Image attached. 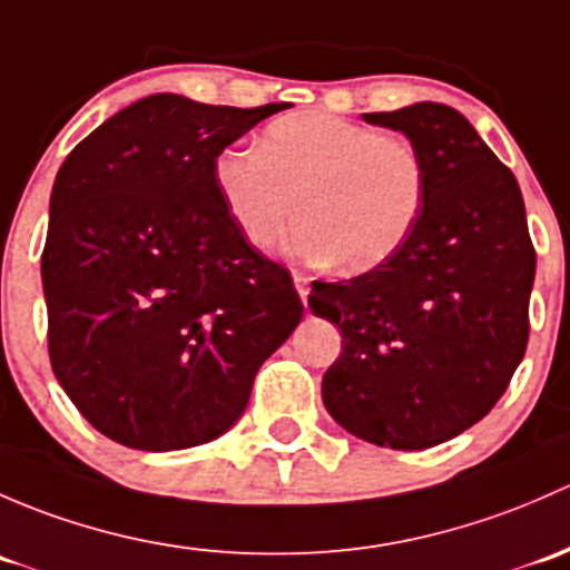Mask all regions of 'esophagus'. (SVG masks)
Returning <instances> with one entry per match:
<instances>
[{"instance_id":"obj_1","label":"esophagus","mask_w":570,"mask_h":570,"mask_svg":"<svg viewBox=\"0 0 570 570\" xmlns=\"http://www.w3.org/2000/svg\"><path fill=\"white\" fill-rule=\"evenodd\" d=\"M293 285H296V291H298V296H302V302H307V296H309V279L304 277V274H293Z\"/></svg>"}]
</instances>
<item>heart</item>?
<instances>
[{
	"label": "heart",
	"mask_w": 570,
	"mask_h": 570,
	"mask_svg": "<svg viewBox=\"0 0 570 570\" xmlns=\"http://www.w3.org/2000/svg\"><path fill=\"white\" fill-rule=\"evenodd\" d=\"M225 210L255 249H268L298 210L296 249L340 274L390 261L425 199L420 150L397 134L296 111L263 128L257 148H225L214 161Z\"/></svg>",
	"instance_id": "1"
}]
</instances>
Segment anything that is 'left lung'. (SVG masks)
<instances>
[{
	"instance_id": "1",
	"label": "left lung",
	"mask_w": 570,
	"mask_h": 570,
	"mask_svg": "<svg viewBox=\"0 0 570 570\" xmlns=\"http://www.w3.org/2000/svg\"><path fill=\"white\" fill-rule=\"evenodd\" d=\"M425 164V199L401 249L309 309L343 334L324 406L348 433L425 450L472 428L508 390L530 340L535 246L513 173L444 104L367 111Z\"/></svg>"
}]
</instances>
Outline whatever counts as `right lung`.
<instances>
[{"mask_svg": "<svg viewBox=\"0 0 570 570\" xmlns=\"http://www.w3.org/2000/svg\"><path fill=\"white\" fill-rule=\"evenodd\" d=\"M173 92L131 104L57 173L43 274L51 371L96 431L134 450L222 436L304 304L225 210L214 161L263 117Z\"/></svg>", "mask_w": 570, "mask_h": 570, "instance_id": "right-lung-1", "label": "right lung"}]
</instances>
